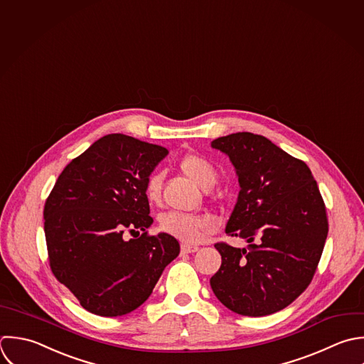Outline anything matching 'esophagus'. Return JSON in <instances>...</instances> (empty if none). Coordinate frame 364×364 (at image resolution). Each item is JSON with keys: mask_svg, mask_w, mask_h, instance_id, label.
Here are the masks:
<instances>
[{"mask_svg": "<svg viewBox=\"0 0 364 364\" xmlns=\"http://www.w3.org/2000/svg\"><path fill=\"white\" fill-rule=\"evenodd\" d=\"M200 248L197 245H190V244H183L181 245V252L183 254H193V252H197Z\"/></svg>", "mask_w": 364, "mask_h": 364, "instance_id": "1", "label": "esophagus"}]
</instances>
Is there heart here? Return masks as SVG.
I'll list each match as a JSON object with an SVG mask.
<instances>
[{
  "label": "heart",
  "mask_w": 364,
  "mask_h": 364,
  "mask_svg": "<svg viewBox=\"0 0 364 364\" xmlns=\"http://www.w3.org/2000/svg\"><path fill=\"white\" fill-rule=\"evenodd\" d=\"M178 166L187 177L203 188H207L215 183L217 170L214 164L201 154H186L181 157ZM160 187L161 176L159 173H151L144 183V197L149 203H156L160 198ZM159 227L163 232L174 238L186 242H196L204 234L214 230V223L207 217L170 211L160 217Z\"/></svg>",
  "instance_id": "b5f03b06"
}]
</instances>
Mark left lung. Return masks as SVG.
<instances>
[{"mask_svg":"<svg viewBox=\"0 0 364 364\" xmlns=\"http://www.w3.org/2000/svg\"><path fill=\"white\" fill-rule=\"evenodd\" d=\"M228 154L241 186L225 232L250 242L214 247L221 267L210 279L230 311L267 316L291 305L312 282L329 223L316 180L305 161L264 136L232 133L211 141Z\"/></svg>","mask_w":364,"mask_h":364,"instance_id":"8db88e82","label":"left lung"}]
</instances>
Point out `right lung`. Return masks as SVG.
I'll list each match as a JSON object with an SVG mask.
<instances>
[{"label": "right lung", "instance_id": "add662e5", "mask_svg": "<svg viewBox=\"0 0 364 364\" xmlns=\"http://www.w3.org/2000/svg\"><path fill=\"white\" fill-rule=\"evenodd\" d=\"M167 153L126 134L103 136L63 168L45 201L50 271L90 314L137 309L180 254L174 237L146 231L153 218L144 183ZM126 232L141 235L126 240Z\"/></svg>", "mask_w": 364, "mask_h": 364}]
</instances>
